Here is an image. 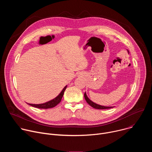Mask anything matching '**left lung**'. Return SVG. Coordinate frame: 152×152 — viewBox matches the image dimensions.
Returning <instances> with one entry per match:
<instances>
[{
    "mask_svg": "<svg viewBox=\"0 0 152 152\" xmlns=\"http://www.w3.org/2000/svg\"><path fill=\"white\" fill-rule=\"evenodd\" d=\"M84 97H85V99L86 100V102H87L91 106H92L93 107L95 108V109H97V110H105V109H110V108L113 107H111V106H104L99 105L98 104H96V103H94L93 102H92L91 100L89 99V98L87 97V96H86V93H85V94H84Z\"/></svg>",
    "mask_w": 152,
    "mask_h": 152,
    "instance_id": "left-lung-1",
    "label": "left lung"
}]
</instances>
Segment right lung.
Wrapping results in <instances>:
<instances>
[{
	"instance_id": "right-lung-1",
	"label": "right lung",
	"mask_w": 152,
	"mask_h": 152,
	"mask_svg": "<svg viewBox=\"0 0 152 152\" xmlns=\"http://www.w3.org/2000/svg\"><path fill=\"white\" fill-rule=\"evenodd\" d=\"M66 88H67V85L63 88L62 91L59 93V94L57 97H56L55 99H53L48 102L41 103V104H31V103H28V104L33 107L40 108V109H49V108L53 107L55 106H56L58 103H59L61 101L62 97L64 95V91H65V90H66Z\"/></svg>"
}]
</instances>
